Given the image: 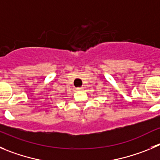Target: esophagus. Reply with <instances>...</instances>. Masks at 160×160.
<instances>
[{
  "label": "esophagus",
  "mask_w": 160,
  "mask_h": 160,
  "mask_svg": "<svg viewBox=\"0 0 160 160\" xmlns=\"http://www.w3.org/2000/svg\"><path fill=\"white\" fill-rule=\"evenodd\" d=\"M83 88H77V91H83Z\"/></svg>",
  "instance_id": "34e87169"
}]
</instances>
